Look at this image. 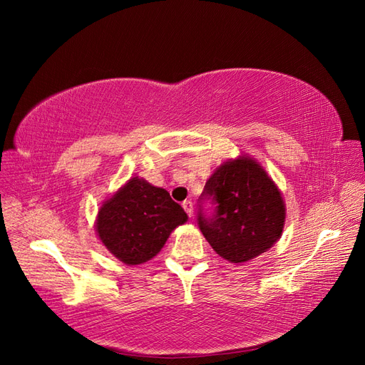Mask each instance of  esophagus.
Instances as JSON below:
<instances>
[{"instance_id":"1","label":"esophagus","mask_w":365,"mask_h":365,"mask_svg":"<svg viewBox=\"0 0 365 365\" xmlns=\"http://www.w3.org/2000/svg\"><path fill=\"white\" fill-rule=\"evenodd\" d=\"M182 207H183V210L187 212V215L191 218V216H192V202H191V200H183Z\"/></svg>"}]
</instances>
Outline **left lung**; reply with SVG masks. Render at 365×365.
I'll use <instances>...</instances> for the list:
<instances>
[{"instance_id":"8db88e82","label":"left lung","mask_w":365,"mask_h":365,"mask_svg":"<svg viewBox=\"0 0 365 365\" xmlns=\"http://www.w3.org/2000/svg\"><path fill=\"white\" fill-rule=\"evenodd\" d=\"M210 200L212 212L203 204ZM281 192L254 160L227 161L208 178L199 197L197 224L222 259L243 263L273 246L282 234Z\"/></svg>"}]
</instances>
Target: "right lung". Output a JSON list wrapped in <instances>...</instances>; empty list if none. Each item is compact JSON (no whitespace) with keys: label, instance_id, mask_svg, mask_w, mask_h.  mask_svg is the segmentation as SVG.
<instances>
[{"label":"right lung","instance_id":"add662e5","mask_svg":"<svg viewBox=\"0 0 365 365\" xmlns=\"http://www.w3.org/2000/svg\"><path fill=\"white\" fill-rule=\"evenodd\" d=\"M187 220L166 190L133 177L98 210L97 234L115 257L139 265L157 255L170 232Z\"/></svg>","mask_w":365,"mask_h":365}]
</instances>
